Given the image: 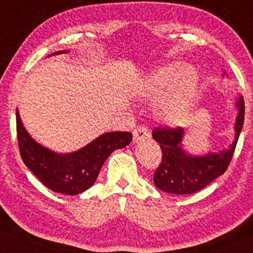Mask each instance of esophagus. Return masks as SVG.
<instances>
[{
    "instance_id": "obj_1",
    "label": "esophagus",
    "mask_w": 253,
    "mask_h": 253,
    "mask_svg": "<svg viewBox=\"0 0 253 253\" xmlns=\"http://www.w3.org/2000/svg\"><path fill=\"white\" fill-rule=\"evenodd\" d=\"M148 136H150V133H148L147 128L139 126L136 127L134 132H133V141H134V144H138V142L144 141V140L147 139Z\"/></svg>"
}]
</instances>
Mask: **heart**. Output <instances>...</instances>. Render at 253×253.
Here are the masks:
<instances>
[{
  "label": "heart",
  "instance_id": "1",
  "mask_svg": "<svg viewBox=\"0 0 253 253\" xmlns=\"http://www.w3.org/2000/svg\"><path fill=\"white\" fill-rule=\"evenodd\" d=\"M199 78L192 66L169 63L156 69L134 87L140 100H153L163 96L156 108V117L169 126H180L187 121L196 99Z\"/></svg>",
  "mask_w": 253,
  "mask_h": 253
}]
</instances>
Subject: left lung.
Wrapping results in <instances>:
<instances>
[{
	"mask_svg": "<svg viewBox=\"0 0 253 253\" xmlns=\"http://www.w3.org/2000/svg\"><path fill=\"white\" fill-rule=\"evenodd\" d=\"M234 107L237 117L234 121V140L227 148L192 156L182 147L184 128L156 127L152 136L159 144L163 152V160L154 173V184L159 190L171 194H192L208 186L215 178L226 171L232 159L234 148L238 141L240 130L244 124V99L236 97Z\"/></svg>",
	"mask_w": 253,
	"mask_h": 253,
	"instance_id": "1",
	"label": "left lung"
}]
</instances>
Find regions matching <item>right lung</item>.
Masks as SVG:
<instances>
[{
	"label": "right lung",
	"instance_id": "obj_1",
	"mask_svg": "<svg viewBox=\"0 0 253 253\" xmlns=\"http://www.w3.org/2000/svg\"><path fill=\"white\" fill-rule=\"evenodd\" d=\"M68 53L60 50L51 55ZM16 129L20 154L26 166L44 186L57 193L75 196L95 182L100 169L112 152L132 141L129 132H108L72 153H56L36 142L24 128L16 109Z\"/></svg>",
	"mask_w": 253,
	"mask_h": 253
}]
</instances>
